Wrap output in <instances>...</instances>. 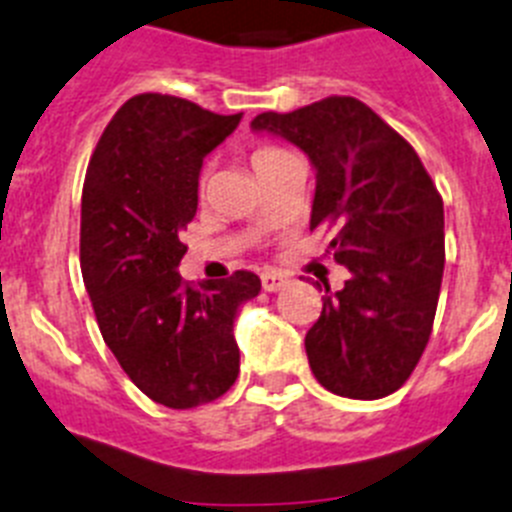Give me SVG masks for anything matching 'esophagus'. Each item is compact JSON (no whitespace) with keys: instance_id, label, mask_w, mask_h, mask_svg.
Returning a JSON list of instances; mask_svg holds the SVG:
<instances>
[{"instance_id":"1","label":"esophagus","mask_w":512,"mask_h":512,"mask_svg":"<svg viewBox=\"0 0 512 512\" xmlns=\"http://www.w3.org/2000/svg\"><path fill=\"white\" fill-rule=\"evenodd\" d=\"M260 281H262V288H265V291L273 293V291H281V288L286 286V275L275 273V270H268V273L260 275Z\"/></svg>"}]
</instances>
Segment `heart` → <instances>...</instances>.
Instances as JSON below:
<instances>
[{"instance_id": "obj_1", "label": "heart", "mask_w": 512, "mask_h": 512, "mask_svg": "<svg viewBox=\"0 0 512 512\" xmlns=\"http://www.w3.org/2000/svg\"><path fill=\"white\" fill-rule=\"evenodd\" d=\"M275 154H283V149H278V146H260V149L252 154V164H260L265 162V159L275 157Z\"/></svg>"}]
</instances>
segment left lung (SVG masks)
<instances>
[{
    "instance_id": "8db88e82",
    "label": "left lung",
    "mask_w": 512,
    "mask_h": 512,
    "mask_svg": "<svg viewBox=\"0 0 512 512\" xmlns=\"http://www.w3.org/2000/svg\"><path fill=\"white\" fill-rule=\"evenodd\" d=\"M252 128L314 164L309 226L335 229L330 247L350 270L340 291L324 283L304 340L311 373L340 397H386L410 379L433 330L446 262L441 193L417 151L355 97L262 113Z\"/></svg>"
}]
</instances>
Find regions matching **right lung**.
Masks as SVG:
<instances>
[{
  "instance_id": "1",
  "label": "right lung",
  "mask_w": 512,
  "mask_h": 512,
  "mask_svg": "<svg viewBox=\"0 0 512 512\" xmlns=\"http://www.w3.org/2000/svg\"><path fill=\"white\" fill-rule=\"evenodd\" d=\"M239 121L242 113H211L182 97L136 95L102 131L84 177L79 262L102 340L128 379L172 410L231 389L234 319L260 293L250 270L201 286L177 273L203 159Z\"/></svg>"
}]
</instances>
